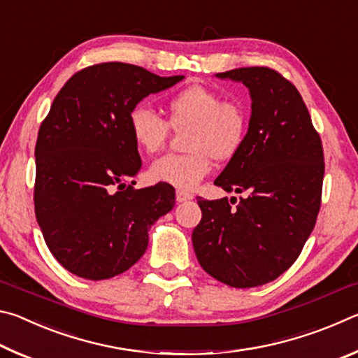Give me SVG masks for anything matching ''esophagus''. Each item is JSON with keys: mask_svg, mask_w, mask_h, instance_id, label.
I'll return each mask as SVG.
<instances>
[{"mask_svg": "<svg viewBox=\"0 0 358 358\" xmlns=\"http://www.w3.org/2000/svg\"><path fill=\"white\" fill-rule=\"evenodd\" d=\"M175 197H177V202H186V201H191V199H194L192 194L186 192V191H177V194H175Z\"/></svg>", "mask_w": 358, "mask_h": 358, "instance_id": "34e87169", "label": "esophagus"}]
</instances>
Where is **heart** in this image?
<instances>
[{"label": "heart", "instance_id": "b5f03b06", "mask_svg": "<svg viewBox=\"0 0 358 358\" xmlns=\"http://www.w3.org/2000/svg\"><path fill=\"white\" fill-rule=\"evenodd\" d=\"M167 121L145 107L132 108L129 134L145 153H157L167 142L169 126L186 129L185 155H167L150 167L155 181L178 189H194L211 172V161L227 162L243 148L250 129L246 108L235 101H222L220 93L192 85L167 99Z\"/></svg>", "mask_w": 358, "mask_h": 358}]
</instances>
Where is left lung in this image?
<instances>
[{
  "label": "left lung",
  "instance_id": "1",
  "mask_svg": "<svg viewBox=\"0 0 358 358\" xmlns=\"http://www.w3.org/2000/svg\"><path fill=\"white\" fill-rule=\"evenodd\" d=\"M216 77L241 82L251 94L246 142L215 180L246 197L235 208L227 197H199L202 220L192 246L215 280L257 287L282 275L313 232L322 197V142L299 90L280 72L254 66Z\"/></svg>",
  "mask_w": 358,
  "mask_h": 358
}]
</instances>
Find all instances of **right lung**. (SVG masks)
I'll return each mask as SVG.
<instances>
[{
	"label": "right lung",
	"mask_w": 358,
	"mask_h": 358,
	"mask_svg": "<svg viewBox=\"0 0 358 358\" xmlns=\"http://www.w3.org/2000/svg\"><path fill=\"white\" fill-rule=\"evenodd\" d=\"M183 76L101 63L76 72L53 99L36 142L34 211L48 250L85 280L129 270L148 246V230L175 205V189H134L142 161L129 134L132 108Z\"/></svg>",
	"instance_id": "add662e5"
}]
</instances>
